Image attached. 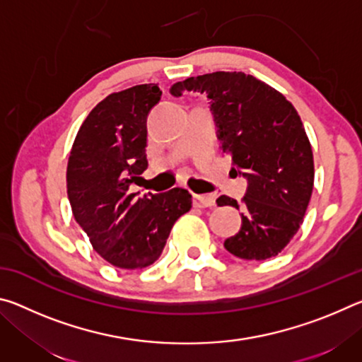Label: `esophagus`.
<instances>
[{
  "instance_id": "esophagus-1",
  "label": "esophagus",
  "mask_w": 362,
  "mask_h": 362,
  "mask_svg": "<svg viewBox=\"0 0 362 362\" xmlns=\"http://www.w3.org/2000/svg\"><path fill=\"white\" fill-rule=\"evenodd\" d=\"M216 204V198L212 194H193L194 207H212Z\"/></svg>"
}]
</instances>
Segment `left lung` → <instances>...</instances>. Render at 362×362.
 Returning <instances> with one entry per match:
<instances>
[{
  "mask_svg": "<svg viewBox=\"0 0 362 362\" xmlns=\"http://www.w3.org/2000/svg\"><path fill=\"white\" fill-rule=\"evenodd\" d=\"M169 90L209 100L220 148L231 156L230 173L247 180L241 228L225 240V249L244 260L278 255L302 225L315 182L313 151L297 110L272 86L243 71L192 76ZM217 204L240 209L225 194Z\"/></svg>",
  "mask_w": 362,
  "mask_h": 362,
  "instance_id": "left-lung-1",
  "label": "left lung"
}]
</instances>
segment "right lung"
<instances>
[{
	"label": "right lung",
	"mask_w": 362,
	"mask_h": 362,
	"mask_svg": "<svg viewBox=\"0 0 362 362\" xmlns=\"http://www.w3.org/2000/svg\"><path fill=\"white\" fill-rule=\"evenodd\" d=\"M161 99L156 84H139L105 97L79 127L66 168L75 220L108 263L122 269L151 265L175 220L192 209L188 189L131 193L146 159V118Z\"/></svg>",
	"instance_id": "1"
}]
</instances>
